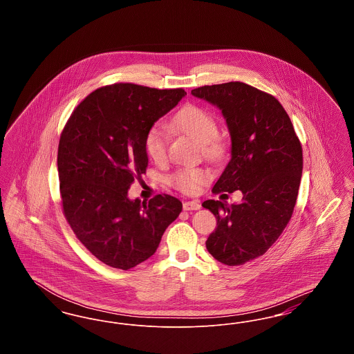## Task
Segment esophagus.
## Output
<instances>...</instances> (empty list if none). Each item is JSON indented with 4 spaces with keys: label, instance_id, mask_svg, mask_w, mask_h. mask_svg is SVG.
Listing matches in <instances>:
<instances>
[{
    "label": "esophagus",
    "instance_id": "34e87169",
    "mask_svg": "<svg viewBox=\"0 0 354 354\" xmlns=\"http://www.w3.org/2000/svg\"><path fill=\"white\" fill-rule=\"evenodd\" d=\"M201 208L199 202H185L183 203V209L185 211H196Z\"/></svg>",
    "mask_w": 354,
    "mask_h": 354
}]
</instances>
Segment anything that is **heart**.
Masks as SVG:
<instances>
[{
	"label": "heart",
	"mask_w": 354,
	"mask_h": 354,
	"mask_svg": "<svg viewBox=\"0 0 354 354\" xmlns=\"http://www.w3.org/2000/svg\"><path fill=\"white\" fill-rule=\"evenodd\" d=\"M169 127L189 136L203 150L214 156L220 150L219 126L215 117L196 104H187L169 122ZM145 149L152 162L162 165L167 160L169 135L160 126H152L145 139ZM208 174L202 169H180L169 176V183L183 194H195L201 185L208 182Z\"/></svg>",
	"instance_id": "b5f03b06"
}]
</instances>
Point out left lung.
<instances>
[{"label":"left lung","mask_w":354,"mask_h":354,"mask_svg":"<svg viewBox=\"0 0 354 354\" xmlns=\"http://www.w3.org/2000/svg\"><path fill=\"white\" fill-rule=\"evenodd\" d=\"M191 94L219 107L231 135V160L212 192H243L240 204L203 203L218 220L205 247L220 263L243 266L267 252L292 218L303 147L284 107L266 91L227 82Z\"/></svg>","instance_id":"1"}]
</instances>
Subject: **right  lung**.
Wrapping results in <instances>:
<instances>
[{"label":"right lung","instance_id":"1","mask_svg":"<svg viewBox=\"0 0 354 354\" xmlns=\"http://www.w3.org/2000/svg\"><path fill=\"white\" fill-rule=\"evenodd\" d=\"M185 94L135 84L102 86L74 109L61 133L57 165L64 215L106 266L131 270L151 257L182 212V202L167 194L140 203L130 201L127 191L149 166L147 131Z\"/></svg>","mask_w":354,"mask_h":354}]
</instances>
